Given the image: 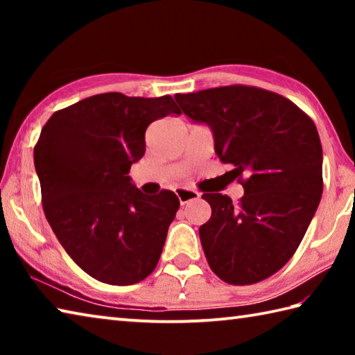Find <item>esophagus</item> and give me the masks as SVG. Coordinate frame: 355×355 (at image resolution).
I'll return each instance as SVG.
<instances>
[{"instance_id":"1","label":"esophagus","mask_w":355,"mask_h":355,"mask_svg":"<svg viewBox=\"0 0 355 355\" xmlns=\"http://www.w3.org/2000/svg\"><path fill=\"white\" fill-rule=\"evenodd\" d=\"M175 194H177L178 200H180V203H182V205H186V203L191 202V200H197L200 197L199 192L188 189V188H178L175 191Z\"/></svg>"}]
</instances>
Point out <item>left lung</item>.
Returning a JSON list of instances; mask_svg holds the SVG:
<instances>
[{
    "mask_svg": "<svg viewBox=\"0 0 355 355\" xmlns=\"http://www.w3.org/2000/svg\"><path fill=\"white\" fill-rule=\"evenodd\" d=\"M192 122L205 123L214 152L244 188L233 205L203 194L211 218L199 228L211 271L227 284L271 277L299 248L322 194V147L313 120L279 94L224 86L177 94Z\"/></svg>",
    "mask_w": 355,
    "mask_h": 355,
    "instance_id": "obj_1",
    "label": "left lung"
}]
</instances>
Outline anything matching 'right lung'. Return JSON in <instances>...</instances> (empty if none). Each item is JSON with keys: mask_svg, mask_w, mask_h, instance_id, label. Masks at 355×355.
<instances>
[{"mask_svg": "<svg viewBox=\"0 0 355 355\" xmlns=\"http://www.w3.org/2000/svg\"><path fill=\"white\" fill-rule=\"evenodd\" d=\"M169 114H182L169 95H94L53 114L34 147L48 224L71 260L103 284H137L163 252L178 197L142 194L128 172L146 153L148 125Z\"/></svg>", "mask_w": 355, "mask_h": 355, "instance_id": "obj_1", "label": "right lung"}]
</instances>
